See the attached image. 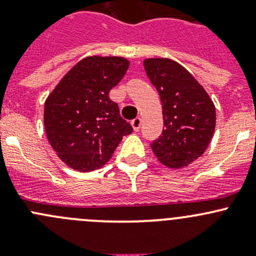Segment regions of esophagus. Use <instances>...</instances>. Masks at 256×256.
Masks as SVG:
<instances>
[{
    "instance_id": "1",
    "label": "esophagus",
    "mask_w": 256,
    "mask_h": 256,
    "mask_svg": "<svg viewBox=\"0 0 256 256\" xmlns=\"http://www.w3.org/2000/svg\"><path fill=\"white\" fill-rule=\"evenodd\" d=\"M131 125H132L134 130L138 131V130H140V128H141V118H134V120L131 121Z\"/></svg>"
}]
</instances>
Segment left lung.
<instances>
[{"label":"left lung","mask_w":256,"mask_h":256,"mask_svg":"<svg viewBox=\"0 0 256 256\" xmlns=\"http://www.w3.org/2000/svg\"><path fill=\"white\" fill-rule=\"evenodd\" d=\"M144 66L161 98L164 125L151 148L162 164L183 168L202 156L210 144L216 106L204 88L177 62L148 58Z\"/></svg>","instance_id":"obj_1"}]
</instances>
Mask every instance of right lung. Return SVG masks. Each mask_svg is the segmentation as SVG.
Masks as SVG:
<instances>
[{
	"mask_svg": "<svg viewBox=\"0 0 256 256\" xmlns=\"http://www.w3.org/2000/svg\"><path fill=\"white\" fill-rule=\"evenodd\" d=\"M122 56H86L56 84L44 102V130L59 158L79 172L102 168L132 128L109 92L126 74Z\"/></svg>",
	"mask_w": 256,
	"mask_h": 256,
	"instance_id": "right-lung-1",
	"label": "right lung"
}]
</instances>
